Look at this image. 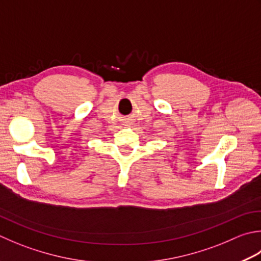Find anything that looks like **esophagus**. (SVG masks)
Returning <instances> with one entry per match:
<instances>
[{"label":"esophagus","instance_id":"34e87169","mask_svg":"<svg viewBox=\"0 0 261 261\" xmlns=\"http://www.w3.org/2000/svg\"><path fill=\"white\" fill-rule=\"evenodd\" d=\"M126 124H129V123H126Z\"/></svg>","mask_w":261,"mask_h":261}]
</instances>
